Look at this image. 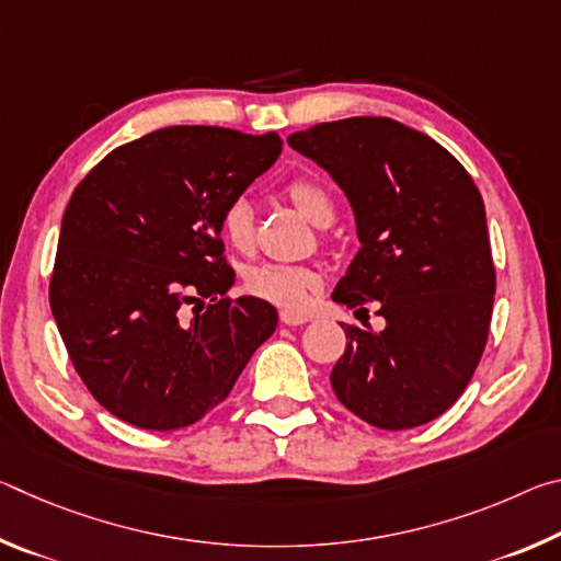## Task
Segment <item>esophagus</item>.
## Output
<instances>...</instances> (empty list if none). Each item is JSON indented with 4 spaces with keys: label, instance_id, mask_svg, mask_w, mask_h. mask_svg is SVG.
Instances as JSON below:
<instances>
[{
    "label": "esophagus",
    "instance_id": "obj_1",
    "mask_svg": "<svg viewBox=\"0 0 561 561\" xmlns=\"http://www.w3.org/2000/svg\"><path fill=\"white\" fill-rule=\"evenodd\" d=\"M282 324L284 327H301V324H307L309 321V317H304V314H291V311H282Z\"/></svg>",
    "mask_w": 561,
    "mask_h": 561
}]
</instances>
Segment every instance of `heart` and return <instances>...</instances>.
Segmentation results:
<instances>
[{"mask_svg":"<svg viewBox=\"0 0 561 561\" xmlns=\"http://www.w3.org/2000/svg\"><path fill=\"white\" fill-rule=\"evenodd\" d=\"M294 207L317 227H329L336 217V205L329 190L317 178H291L284 187ZM222 240L237 252H250L254 247V210L247 197H232L220 213ZM319 287L317 272L294 264L264 262L244 274V289L264 301L287 311L307 307L311 291Z\"/></svg>","mask_w":561,"mask_h":561,"instance_id":"obj_1","label":"heart"}]
</instances>
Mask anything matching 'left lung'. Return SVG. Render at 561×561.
<instances>
[{
    "label": "left lung",
    "instance_id": "obj_1",
    "mask_svg": "<svg viewBox=\"0 0 561 561\" xmlns=\"http://www.w3.org/2000/svg\"><path fill=\"white\" fill-rule=\"evenodd\" d=\"M287 144L336 180L356 215L360 250L331 297L386 319L383 331L341 324L336 398L381 431L431 423L468 388L490 334L495 264L478 185L393 118L319 123Z\"/></svg>",
    "mask_w": 561,
    "mask_h": 561
}]
</instances>
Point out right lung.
<instances>
[{"mask_svg": "<svg viewBox=\"0 0 561 561\" xmlns=\"http://www.w3.org/2000/svg\"><path fill=\"white\" fill-rule=\"evenodd\" d=\"M279 153L277 133L170 126L111 150L76 185L49 301L76 374L121 421L197 423L277 329L270 301L227 297L220 213Z\"/></svg>", "mask_w": 561, "mask_h": 561, "instance_id": "right-lung-1", "label": "right lung"}]
</instances>
